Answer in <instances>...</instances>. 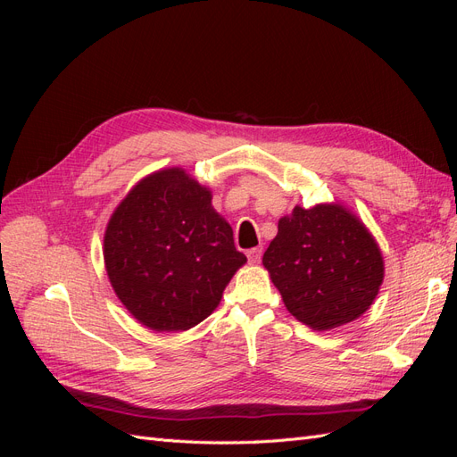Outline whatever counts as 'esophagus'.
I'll use <instances>...</instances> for the list:
<instances>
[{"label":"esophagus","instance_id":"1","mask_svg":"<svg viewBox=\"0 0 457 457\" xmlns=\"http://www.w3.org/2000/svg\"><path fill=\"white\" fill-rule=\"evenodd\" d=\"M261 255H262L261 247H253V250H247V259H250V262H259Z\"/></svg>","mask_w":457,"mask_h":457}]
</instances>
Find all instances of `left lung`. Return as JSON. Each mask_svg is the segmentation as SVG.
Returning <instances> with one entry per match:
<instances>
[{"label": "left lung", "mask_w": 457, "mask_h": 457, "mask_svg": "<svg viewBox=\"0 0 457 457\" xmlns=\"http://www.w3.org/2000/svg\"><path fill=\"white\" fill-rule=\"evenodd\" d=\"M262 265L287 311L320 331L364 314L383 282L376 240L337 204L311 210L295 205L292 215L278 220V234L262 255Z\"/></svg>", "instance_id": "obj_1"}]
</instances>
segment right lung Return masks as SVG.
Segmentation results:
<instances>
[{
    "label": "right lung",
    "instance_id": "add662e5",
    "mask_svg": "<svg viewBox=\"0 0 457 457\" xmlns=\"http://www.w3.org/2000/svg\"><path fill=\"white\" fill-rule=\"evenodd\" d=\"M110 284L156 331H185L210 316L244 262L212 192L171 168L152 173L118 207L104 234Z\"/></svg>",
    "mask_w": 457,
    "mask_h": 457
}]
</instances>
